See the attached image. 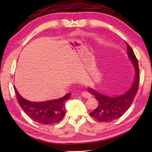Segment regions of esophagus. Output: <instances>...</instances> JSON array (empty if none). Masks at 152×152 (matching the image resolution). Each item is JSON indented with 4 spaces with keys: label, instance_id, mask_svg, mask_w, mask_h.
I'll list each match as a JSON object with an SVG mask.
<instances>
[{
    "label": "esophagus",
    "instance_id": "esophagus-1",
    "mask_svg": "<svg viewBox=\"0 0 152 152\" xmlns=\"http://www.w3.org/2000/svg\"><path fill=\"white\" fill-rule=\"evenodd\" d=\"M82 96L83 97H84V98H90V97H91V95L89 93L84 91V92L82 93Z\"/></svg>",
    "mask_w": 152,
    "mask_h": 152
}]
</instances>
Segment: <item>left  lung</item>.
Returning <instances> with one entry per match:
<instances>
[{
  "mask_svg": "<svg viewBox=\"0 0 152 152\" xmlns=\"http://www.w3.org/2000/svg\"><path fill=\"white\" fill-rule=\"evenodd\" d=\"M126 45L129 59L134 68V78L129 89L124 94L111 97L102 94L90 87L88 88V91L94 95L99 102L97 107L90 113V115L100 122H112L121 117L129 109L138 92L139 86L138 60L129 45L127 43H126Z\"/></svg>",
  "mask_w": 152,
  "mask_h": 152,
  "instance_id": "left-lung-1",
  "label": "left lung"
}]
</instances>
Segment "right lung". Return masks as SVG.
Masks as SVG:
<instances>
[{"label": "right lung", "mask_w": 152, "mask_h": 152, "mask_svg": "<svg viewBox=\"0 0 152 152\" xmlns=\"http://www.w3.org/2000/svg\"><path fill=\"white\" fill-rule=\"evenodd\" d=\"M18 102L25 113L32 120L41 124H51L59 122L66 113V102L71 93L59 99L43 102H32L25 99L14 86Z\"/></svg>", "instance_id": "right-lung-1"}]
</instances>
